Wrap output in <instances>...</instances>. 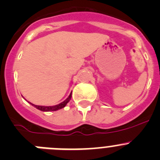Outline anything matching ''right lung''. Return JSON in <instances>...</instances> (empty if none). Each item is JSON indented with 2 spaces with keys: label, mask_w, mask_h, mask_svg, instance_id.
<instances>
[{
  "label": "right lung",
  "mask_w": 160,
  "mask_h": 160,
  "mask_svg": "<svg viewBox=\"0 0 160 160\" xmlns=\"http://www.w3.org/2000/svg\"><path fill=\"white\" fill-rule=\"evenodd\" d=\"M71 97H72V93L70 94L69 96L68 97V98L65 99L64 102H61V103L58 104V105H55V106H51V107H44V106H37V105H35V104H32V103H30L31 104L32 106H34V107H35V108H37L38 110H42V111H56V110H60V109H62L64 108V107L66 106V104L68 103V102L70 101V99H71Z\"/></svg>",
  "instance_id": "1"
}]
</instances>
